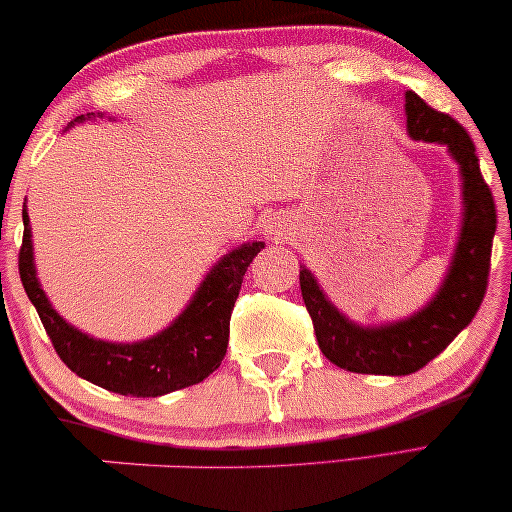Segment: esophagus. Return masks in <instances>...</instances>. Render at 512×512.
Listing matches in <instances>:
<instances>
[{
  "label": "esophagus",
  "instance_id": "34e87169",
  "mask_svg": "<svg viewBox=\"0 0 512 512\" xmlns=\"http://www.w3.org/2000/svg\"><path fill=\"white\" fill-rule=\"evenodd\" d=\"M262 225H264V232L271 234L273 239H280L282 232H285V225H282L276 216H264Z\"/></svg>",
  "mask_w": 512,
  "mask_h": 512
}]
</instances>
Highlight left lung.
Returning a JSON list of instances; mask_svg holds the SVG:
<instances>
[{
  "label": "left lung",
  "instance_id": "left-lung-1",
  "mask_svg": "<svg viewBox=\"0 0 512 512\" xmlns=\"http://www.w3.org/2000/svg\"><path fill=\"white\" fill-rule=\"evenodd\" d=\"M411 140L444 144L462 179V220L446 276L430 301L409 317L384 324H358L338 310L315 273L301 264V294L322 354L342 370L402 377L418 372L467 329L483 303L490 273L497 209L480 174L476 147L467 131L430 108L414 91L404 94Z\"/></svg>",
  "mask_w": 512,
  "mask_h": 512
}]
</instances>
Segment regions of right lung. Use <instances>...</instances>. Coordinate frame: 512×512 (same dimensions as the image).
<instances>
[{"instance_id":"add662e5","label":"right lung","mask_w":512,"mask_h":512,"mask_svg":"<svg viewBox=\"0 0 512 512\" xmlns=\"http://www.w3.org/2000/svg\"><path fill=\"white\" fill-rule=\"evenodd\" d=\"M103 117V112L80 114L68 128ZM22 223L25 234L18 264L22 287L34 303L59 358L75 375L119 395L158 398L200 384L220 368L230 340L234 301L250 262L264 248V241L241 243L220 257L190 296L186 308L163 331L137 342H110L75 329L52 308L36 276L27 204H22Z\"/></svg>"}]
</instances>
